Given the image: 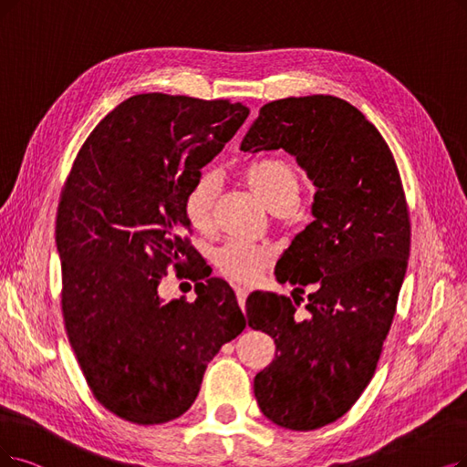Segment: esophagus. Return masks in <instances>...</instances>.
Here are the masks:
<instances>
[{"label": "esophagus", "mask_w": 467, "mask_h": 467, "mask_svg": "<svg viewBox=\"0 0 467 467\" xmlns=\"http://www.w3.org/2000/svg\"><path fill=\"white\" fill-rule=\"evenodd\" d=\"M235 295H237V303L241 308H245V301H247V295H249V289L245 287H235Z\"/></svg>", "instance_id": "1"}]
</instances>
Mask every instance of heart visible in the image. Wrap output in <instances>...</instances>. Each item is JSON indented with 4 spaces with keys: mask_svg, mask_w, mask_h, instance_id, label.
Instances as JSON below:
<instances>
[{
    "mask_svg": "<svg viewBox=\"0 0 467 467\" xmlns=\"http://www.w3.org/2000/svg\"><path fill=\"white\" fill-rule=\"evenodd\" d=\"M251 192L263 201L272 213L282 214L296 207L301 197V176L285 162L254 164L244 174ZM218 182L214 174H202L183 199V213L192 226L199 232L213 228ZM218 272L234 284H253L270 265L272 253L263 245L232 239L214 251Z\"/></svg>",
    "mask_w": 467,
    "mask_h": 467,
    "instance_id": "1",
    "label": "heart"
}]
</instances>
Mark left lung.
<instances>
[{"label": "left lung", "instance_id": "left-lung-1", "mask_svg": "<svg viewBox=\"0 0 467 467\" xmlns=\"http://www.w3.org/2000/svg\"><path fill=\"white\" fill-rule=\"evenodd\" d=\"M275 149L316 185L314 220L275 266L277 282L295 285V303L310 289L308 316H295L289 296L249 295V326L268 333L277 352L256 374L254 397L275 425L312 431L347 414L374 378L408 266L410 216L393 153L345 99L266 103L241 151Z\"/></svg>", "mask_w": 467, "mask_h": 467}]
</instances>
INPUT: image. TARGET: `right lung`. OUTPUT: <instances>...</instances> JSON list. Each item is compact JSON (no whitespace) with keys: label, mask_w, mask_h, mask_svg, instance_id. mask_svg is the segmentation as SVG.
<instances>
[{"label":"right lung","mask_w":467,"mask_h":467,"mask_svg":"<svg viewBox=\"0 0 467 467\" xmlns=\"http://www.w3.org/2000/svg\"><path fill=\"white\" fill-rule=\"evenodd\" d=\"M247 117L228 99L141 93L96 126L65 182L55 241L67 335L91 393L126 421L180 418L245 329L223 279L197 284L193 303H162L159 284L195 265L183 199Z\"/></svg>","instance_id":"1"}]
</instances>
